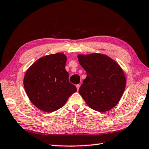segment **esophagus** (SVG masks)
<instances>
[{
  "mask_svg": "<svg viewBox=\"0 0 149 149\" xmlns=\"http://www.w3.org/2000/svg\"><path fill=\"white\" fill-rule=\"evenodd\" d=\"M76 88H77V90H79V88H80V84H77V85H76Z\"/></svg>",
  "mask_w": 149,
  "mask_h": 149,
  "instance_id": "34e87169",
  "label": "esophagus"
}]
</instances>
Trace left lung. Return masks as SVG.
Instances as JSON below:
<instances>
[{
	"label": "left lung",
	"mask_w": 149,
	"mask_h": 149,
	"mask_svg": "<svg viewBox=\"0 0 149 149\" xmlns=\"http://www.w3.org/2000/svg\"><path fill=\"white\" fill-rule=\"evenodd\" d=\"M77 58L87 75L79 90L80 95L92 109L109 111L119 103L125 91L126 78L123 70L104 54H79Z\"/></svg>",
	"instance_id": "1"
}]
</instances>
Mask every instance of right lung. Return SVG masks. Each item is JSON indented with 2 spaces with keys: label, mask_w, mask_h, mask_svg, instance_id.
I'll use <instances>...</instances> for the list:
<instances>
[{
  "label": "right lung",
  "mask_w": 149,
  "mask_h": 149,
  "mask_svg": "<svg viewBox=\"0 0 149 149\" xmlns=\"http://www.w3.org/2000/svg\"><path fill=\"white\" fill-rule=\"evenodd\" d=\"M66 56L63 53L50 54L37 60L26 71L24 86L28 98L38 109L52 112L65 105L77 91L69 82L66 70Z\"/></svg>",
  "instance_id": "right-lung-1"
}]
</instances>
